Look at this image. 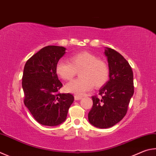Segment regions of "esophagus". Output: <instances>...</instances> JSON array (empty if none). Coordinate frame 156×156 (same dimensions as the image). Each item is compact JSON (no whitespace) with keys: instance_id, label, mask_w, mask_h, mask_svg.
<instances>
[{"instance_id":"34e87169","label":"esophagus","mask_w":156,"mask_h":156,"mask_svg":"<svg viewBox=\"0 0 156 156\" xmlns=\"http://www.w3.org/2000/svg\"><path fill=\"white\" fill-rule=\"evenodd\" d=\"M83 98V97L80 95H74V99L75 100H81V99Z\"/></svg>"}]
</instances>
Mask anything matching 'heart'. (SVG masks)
Listing matches in <instances>:
<instances>
[{"instance_id": "obj_1", "label": "heart", "mask_w": 156, "mask_h": 156, "mask_svg": "<svg viewBox=\"0 0 156 156\" xmlns=\"http://www.w3.org/2000/svg\"><path fill=\"white\" fill-rule=\"evenodd\" d=\"M70 63L63 60L57 62L56 72L63 80L72 79L80 70V78L67 83V92L78 95H83L91 90L93 87H101L109 78L110 69L106 61L98 58L96 55L89 52L73 54L69 57Z\"/></svg>"}]
</instances>
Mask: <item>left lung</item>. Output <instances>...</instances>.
I'll list each match as a JSON object with an SVG mask.
<instances>
[{
  "label": "left lung",
  "mask_w": 156,
  "mask_h": 156,
  "mask_svg": "<svg viewBox=\"0 0 156 156\" xmlns=\"http://www.w3.org/2000/svg\"><path fill=\"white\" fill-rule=\"evenodd\" d=\"M104 54L108 63L109 80L99 90V96H92L93 107L88 115L90 123L99 128H108L122 120L134 91L133 72L126 59L109 48Z\"/></svg>",
  "instance_id": "1"
}]
</instances>
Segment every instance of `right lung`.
<instances>
[{
	"label": "right lung",
	"instance_id": "1",
	"mask_svg": "<svg viewBox=\"0 0 156 156\" xmlns=\"http://www.w3.org/2000/svg\"><path fill=\"white\" fill-rule=\"evenodd\" d=\"M66 50L62 46H46L24 66L22 81L24 105L43 126H56L64 122L74 100L70 93L58 92L63 84L56 74V66Z\"/></svg>",
	"mask_w": 156,
	"mask_h": 156
}]
</instances>
